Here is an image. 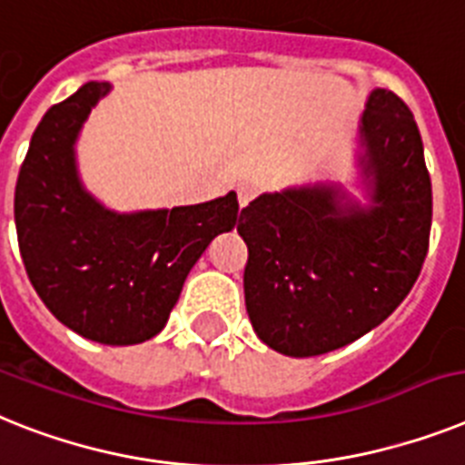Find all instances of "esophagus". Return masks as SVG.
<instances>
[{
	"mask_svg": "<svg viewBox=\"0 0 465 465\" xmlns=\"http://www.w3.org/2000/svg\"><path fill=\"white\" fill-rule=\"evenodd\" d=\"M255 196H257V186L255 184H241L239 186V205H241V208H245V205H248V203H251Z\"/></svg>",
	"mask_w": 465,
	"mask_h": 465,
	"instance_id": "34e87169",
	"label": "esophagus"
}]
</instances>
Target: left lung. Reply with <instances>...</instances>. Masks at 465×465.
Returning <instances> with one entry per match:
<instances>
[{
	"mask_svg": "<svg viewBox=\"0 0 465 465\" xmlns=\"http://www.w3.org/2000/svg\"><path fill=\"white\" fill-rule=\"evenodd\" d=\"M357 170L366 205L338 182H314L241 210L245 310L257 338L286 357L354 342L397 310L420 274L430 174L416 120L388 89L366 99Z\"/></svg>",
	"mask_w": 465,
	"mask_h": 465,
	"instance_id": "left-lung-1",
	"label": "left lung"
}]
</instances>
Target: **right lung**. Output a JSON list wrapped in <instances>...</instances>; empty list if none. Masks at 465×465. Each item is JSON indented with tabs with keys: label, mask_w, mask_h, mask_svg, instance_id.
<instances>
[{
	"label": "right lung",
	"mask_w": 465,
	"mask_h": 465,
	"mask_svg": "<svg viewBox=\"0 0 465 465\" xmlns=\"http://www.w3.org/2000/svg\"><path fill=\"white\" fill-rule=\"evenodd\" d=\"M87 82L37 124L15 184L23 264L58 322L101 345H136L165 329L191 267L232 232L239 201L115 213L84 189L75 143L108 92Z\"/></svg>",
	"instance_id": "obj_1"
}]
</instances>
